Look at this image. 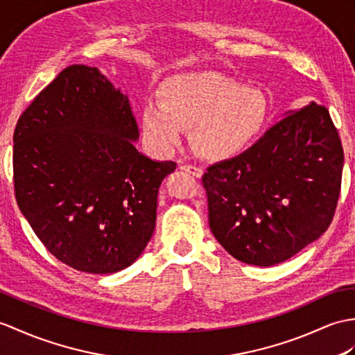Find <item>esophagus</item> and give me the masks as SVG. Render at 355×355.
Returning <instances> with one entry per match:
<instances>
[{
  "label": "esophagus",
  "mask_w": 355,
  "mask_h": 355,
  "mask_svg": "<svg viewBox=\"0 0 355 355\" xmlns=\"http://www.w3.org/2000/svg\"><path fill=\"white\" fill-rule=\"evenodd\" d=\"M180 169L184 171V172H189V174L196 177V178H201L202 174H204V171L201 168L195 166V164H183V166H180Z\"/></svg>",
  "instance_id": "34e87169"
}]
</instances>
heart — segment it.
I'll use <instances>...</instances> for the list:
<instances>
[{
  "label": "heart",
  "mask_w": 355,
  "mask_h": 355,
  "mask_svg": "<svg viewBox=\"0 0 355 355\" xmlns=\"http://www.w3.org/2000/svg\"><path fill=\"white\" fill-rule=\"evenodd\" d=\"M268 100L257 87L242 86L215 72L168 78L160 87V104H148L145 136L162 151L180 144L181 130L204 159L225 160L245 151L265 125Z\"/></svg>",
  "instance_id": "heart-1"
}]
</instances>
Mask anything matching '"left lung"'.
<instances>
[{"mask_svg":"<svg viewBox=\"0 0 355 355\" xmlns=\"http://www.w3.org/2000/svg\"><path fill=\"white\" fill-rule=\"evenodd\" d=\"M342 169L343 148L327 107L291 112L250 150L207 168L211 233L248 265L291 259L331 224Z\"/></svg>","mask_w":355,"mask_h":355,"instance_id":"8db88e82","label":"left lung"}]
</instances>
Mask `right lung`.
<instances>
[{"mask_svg":"<svg viewBox=\"0 0 355 355\" xmlns=\"http://www.w3.org/2000/svg\"><path fill=\"white\" fill-rule=\"evenodd\" d=\"M137 137L128 98L86 64L64 68L18 119L16 202L64 265L113 274L150 242L159 187L177 164L140 154Z\"/></svg>","mask_w":355,"mask_h":355,"instance_id":"right-lung-1","label":"right lung"}]
</instances>
